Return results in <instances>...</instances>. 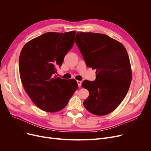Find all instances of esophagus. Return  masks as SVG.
I'll return each mask as SVG.
<instances>
[{"instance_id": "34e87169", "label": "esophagus", "mask_w": 151, "mask_h": 151, "mask_svg": "<svg viewBox=\"0 0 151 151\" xmlns=\"http://www.w3.org/2000/svg\"><path fill=\"white\" fill-rule=\"evenodd\" d=\"M77 83H78V85L79 87H80L81 86V84H82V82L81 81H77Z\"/></svg>"}]
</instances>
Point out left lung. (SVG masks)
<instances>
[{"instance_id": "left-lung-1", "label": "left lung", "mask_w": 151, "mask_h": 151, "mask_svg": "<svg viewBox=\"0 0 151 151\" xmlns=\"http://www.w3.org/2000/svg\"><path fill=\"white\" fill-rule=\"evenodd\" d=\"M75 42L86 65L96 69V80H84L82 83L89 92L84 106L95 115L111 113L126 96L132 81L125 47L119 42L99 33L77 32Z\"/></svg>"}]
</instances>
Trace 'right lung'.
Masks as SVG:
<instances>
[{
  "instance_id": "1",
  "label": "right lung",
  "mask_w": 151,
  "mask_h": 151,
  "mask_svg": "<svg viewBox=\"0 0 151 151\" xmlns=\"http://www.w3.org/2000/svg\"><path fill=\"white\" fill-rule=\"evenodd\" d=\"M76 31L46 32L27 42L21 51L19 70L21 83L34 104L47 112L65 108L77 90L75 80L55 75L75 42Z\"/></svg>"
}]
</instances>
